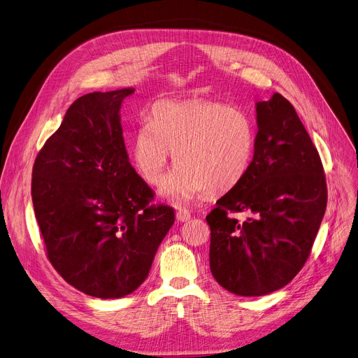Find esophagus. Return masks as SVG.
<instances>
[{"mask_svg": "<svg viewBox=\"0 0 358 358\" xmlns=\"http://www.w3.org/2000/svg\"><path fill=\"white\" fill-rule=\"evenodd\" d=\"M190 217H192V215H190V212L189 210H185V209H180L178 212H177V220L178 222H187V220H190Z\"/></svg>", "mask_w": 358, "mask_h": 358, "instance_id": "obj_1", "label": "esophagus"}]
</instances>
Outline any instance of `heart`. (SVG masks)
<instances>
[{
  "label": "heart",
  "instance_id": "b5f03b06",
  "mask_svg": "<svg viewBox=\"0 0 358 358\" xmlns=\"http://www.w3.org/2000/svg\"><path fill=\"white\" fill-rule=\"evenodd\" d=\"M173 152L178 166L161 189L165 199L185 204L209 192H229L251 166L255 127L227 104L164 100L138 126L131 154L145 180L158 185Z\"/></svg>",
  "mask_w": 358,
  "mask_h": 358
}]
</instances>
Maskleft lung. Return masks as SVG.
Here are the masks:
<instances>
[{
	"instance_id": "8db88e82",
	"label": "left lung",
	"mask_w": 358,
	"mask_h": 358,
	"mask_svg": "<svg viewBox=\"0 0 358 358\" xmlns=\"http://www.w3.org/2000/svg\"><path fill=\"white\" fill-rule=\"evenodd\" d=\"M255 152L243 180L206 216L210 271L238 296H264L302 270L327 209L324 168L294 107L281 94L255 103ZM229 213H247L238 222Z\"/></svg>"
}]
</instances>
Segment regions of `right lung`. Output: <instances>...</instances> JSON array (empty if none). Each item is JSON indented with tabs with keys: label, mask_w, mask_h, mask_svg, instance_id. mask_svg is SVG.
<instances>
[{
	"label": "right lung",
	"mask_w": 358,
	"mask_h": 358,
	"mask_svg": "<svg viewBox=\"0 0 358 358\" xmlns=\"http://www.w3.org/2000/svg\"><path fill=\"white\" fill-rule=\"evenodd\" d=\"M134 91L75 100L33 165L31 200L49 261L66 283L100 299L143 283L174 223L173 208L149 206L154 193L129 161L120 108Z\"/></svg>",
	"instance_id": "1"
}]
</instances>
